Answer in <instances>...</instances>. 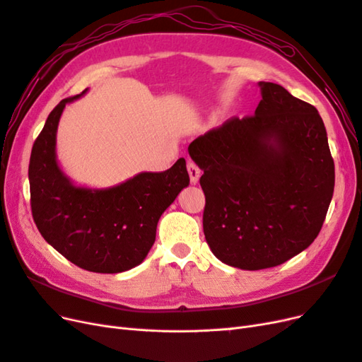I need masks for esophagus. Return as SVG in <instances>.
Wrapping results in <instances>:
<instances>
[{"mask_svg":"<svg viewBox=\"0 0 362 362\" xmlns=\"http://www.w3.org/2000/svg\"><path fill=\"white\" fill-rule=\"evenodd\" d=\"M187 170H189V175H190V181L192 184H196L199 181V177H201V169L196 166V164L193 161H189L187 163Z\"/></svg>","mask_w":362,"mask_h":362,"instance_id":"34e87169","label":"esophagus"}]
</instances>
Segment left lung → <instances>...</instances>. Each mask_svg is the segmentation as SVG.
<instances>
[{
  "label": "left lung",
  "mask_w": 362,
  "mask_h": 362,
  "mask_svg": "<svg viewBox=\"0 0 362 362\" xmlns=\"http://www.w3.org/2000/svg\"><path fill=\"white\" fill-rule=\"evenodd\" d=\"M255 115L189 145L204 170V234L217 259L242 270L282 264L319 235L335 169L323 120L282 86L259 81Z\"/></svg>",
  "instance_id": "1"
}]
</instances>
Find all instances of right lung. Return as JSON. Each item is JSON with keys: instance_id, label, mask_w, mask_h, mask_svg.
I'll list each match as a JSON object with an SVG mask.
<instances>
[{"instance_id": "add662e5", "label": "right lung", "mask_w": 362, "mask_h": 362, "mask_svg": "<svg viewBox=\"0 0 362 362\" xmlns=\"http://www.w3.org/2000/svg\"><path fill=\"white\" fill-rule=\"evenodd\" d=\"M87 89L57 104L31 149V211L45 242L84 270L120 273L144 261L156 242L161 214L190 184L185 160L164 172H140L112 187L75 184L57 160V128L64 107Z\"/></svg>"}]
</instances>
